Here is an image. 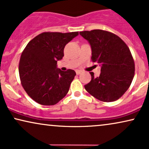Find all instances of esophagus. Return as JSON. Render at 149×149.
I'll return each mask as SVG.
<instances>
[{
	"label": "esophagus",
	"mask_w": 149,
	"mask_h": 149,
	"mask_svg": "<svg viewBox=\"0 0 149 149\" xmlns=\"http://www.w3.org/2000/svg\"><path fill=\"white\" fill-rule=\"evenodd\" d=\"M81 72H82L81 70H76L77 74H80Z\"/></svg>",
	"instance_id": "obj_1"
}]
</instances>
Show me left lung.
Returning a JSON list of instances; mask_svg holds the SVG:
<instances>
[{"instance_id": "8db88e82", "label": "left lung", "mask_w": 149, "mask_h": 149, "mask_svg": "<svg viewBox=\"0 0 149 149\" xmlns=\"http://www.w3.org/2000/svg\"><path fill=\"white\" fill-rule=\"evenodd\" d=\"M79 33L91 46L92 62L101 66L99 77L90 72L92 79L85 89L100 101L119 99L130 87L135 74L134 60L129 47L120 38L107 31Z\"/></svg>"}]
</instances>
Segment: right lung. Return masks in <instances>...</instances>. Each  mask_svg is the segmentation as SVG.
Segmentation results:
<instances>
[{"label":"right lung","mask_w":149,"mask_h":149,"mask_svg":"<svg viewBox=\"0 0 149 149\" xmlns=\"http://www.w3.org/2000/svg\"><path fill=\"white\" fill-rule=\"evenodd\" d=\"M79 32H44L26 46L19 63L21 84L33 100L40 105H53L68 92L76 72L57 68L65 46Z\"/></svg>","instance_id":"1"}]
</instances>
